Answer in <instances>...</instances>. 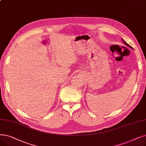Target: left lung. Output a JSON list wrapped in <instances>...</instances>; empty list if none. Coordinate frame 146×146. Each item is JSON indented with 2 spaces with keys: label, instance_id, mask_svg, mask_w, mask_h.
Wrapping results in <instances>:
<instances>
[{
  "label": "left lung",
  "instance_id": "left-lung-1",
  "mask_svg": "<svg viewBox=\"0 0 146 146\" xmlns=\"http://www.w3.org/2000/svg\"><path fill=\"white\" fill-rule=\"evenodd\" d=\"M122 42H123V43H124V44H125V45H126V46H128V47H129V48H131V49H133V48H132V46H130V45H129V44H128V43H126V42H125V41H124V40H123V39H122Z\"/></svg>",
  "mask_w": 146,
  "mask_h": 146
}]
</instances>
